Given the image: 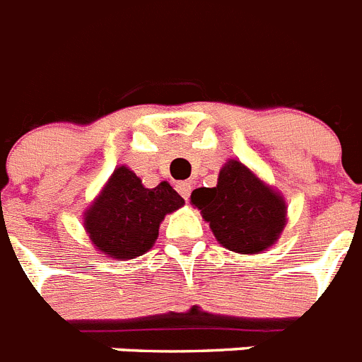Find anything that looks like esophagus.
Segmentation results:
<instances>
[{"instance_id":"34e87169","label":"esophagus","mask_w":362,"mask_h":362,"mask_svg":"<svg viewBox=\"0 0 362 362\" xmlns=\"http://www.w3.org/2000/svg\"><path fill=\"white\" fill-rule=\"evenodd\" d=\"M175 188H177V192L181 194L185 199L190 198V192H192V183H190V181H181V183L175 185Z\"/></svg>"}]
</instances>
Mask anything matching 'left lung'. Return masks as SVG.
Returning a JSON list of instances; mask_svg holds the SVG:
<instances>
[{
	"instance_id": "obj_1",
	"label": "left lung",
	"mask_w": 362,
	"mask_h": 362,
	"mask_svg": "<svg viewBox=\"0 0 362 362\" xmlns=\"http://www.w3.org/2000/svg\"><path fill=\"white\" fill-rule=\"evenodd\" d=\"M190 203L229 252L255 255L279 240L286 226L283 194L238 159H228L216 187L196 188Z\"/></svg>"
}]
</instances>
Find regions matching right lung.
<instances>
[{
    "mask_svg": "<svg viewBox=\"0 0 362 362\" xmlns=\"http://www.w3.org/2000/svg\"><path fill=\"white\" fill-rule=\"evenodd\" d=\"M183 205L185 199L170 183L146 188L129 166L120 164L85 209L83 228L98 252L127 261L149 252L164 216Z\"/></svg>",
    "mask_w": 362,
    "mask_h": 362,
    "instance_id": "obj_1",
    "label": "right lung"
}]
</instances>
